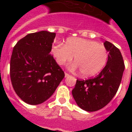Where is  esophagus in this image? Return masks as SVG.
<instances>
[{"instance_id":"esophagus-1","label":"esophagus","mask_w":132,"mask_h":132,"mask_svg":"<svg viewBox=\"0 0 132 132\" xmlns=\"http://www.w3.org/2000/svg\"><path fill=\"white\" fill-rule=\"evenodd\" d=\"M70 76V75L67 73V72H65V77H68Z\"/></svg>"}]
</instances>
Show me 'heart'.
Masks as SVG:
<instances>
[{"label": "heart", "mask_w": 132, "mask_h": 132, "mask_svg": "<svg viewBox=\"0 0 132 132\" xmlns=\"http://www.w3.org/2000/svg\"><path fill=\"white\" fill-rule=\"evenodd\" d=\"M52 54L59 65L70 62L74 57L73 69L79 68L84 77L95 75L104 68L108 53L106 48L94 40L80 38H68L64 45L52 47Z\"/></svg>", "instance_id": "obj_1"}]
</instances>
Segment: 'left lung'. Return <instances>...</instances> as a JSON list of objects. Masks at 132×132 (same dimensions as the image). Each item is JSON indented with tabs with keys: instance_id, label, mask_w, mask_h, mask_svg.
I'll return each instance as SVG.
<instances>
[{
	"instance_id": "obj_1",
	"label": "left lung",
	"mask_w": 132,
	"mask_h": 132,
	"mask_svg": "<svg viewBox=\"0 0 132 132\" xmlns=\"http://www.w3.org/2000/svg\"><path fill=\"white\" fill-rule=\"evenodd\" d=\"M109 52L106 66L94 78L77 80L72 90L78 106L87 112H95L108 105L118 91L125 64L121 51L108 41L104 42Z\"/></svg>"
}]
</instances>
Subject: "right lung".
<instances>
[{
  "instance_id": "1",
  "label": "right lung",
  "mask_w": 132,
  "mask_h": 132,
  "mask_svg": "<svg viewBox=\"0 0 132 132\" xmlns=\"http://www.w3.org/2000/svg\"><path fill=\"white\" fill-rule=\"evenodd\" d=\"M55 33L29 34L13 47L10 78L17 95L28 104L38 105L50 98L64 79V71L51 55Z\"/></svg>"
}]
</instances>
